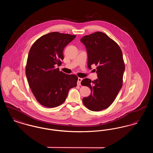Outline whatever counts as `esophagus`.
Here are the masks:
<instances>
[{
    "instance_id": "obj_1",
    "label": "esophagus",
    "mask_w": 153,
    "mask_h": 153,
    "mask_svg": "<svg viewBox=\"0 0 153 153\" xmlns=\"http://www.w3.org/2000/svg\"><path fill=\"white\" fill-rule=\"evenodd\" d=\"M82 80V79L81 78H80V77L78 78V80H77V85H81V82Z\"/></svg>"
}]
</instances>
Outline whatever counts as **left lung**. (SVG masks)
I'll return each instance as SVG.
<instances>
[{
	"instance_id": "1",
	"label": "left lung",
	"mask_w": 153,
	"mask_h": 153,
	"mask_svg": "<svg viewBox=\"0 0 153 153\" xmlns=\"http://www.w3.org/2000/svg\"><path fill=\"white\" fill-rule=\"evenodd\" d=\"M80 41L87 49L88 67L96 66L98 77L92 81L82 80L81 85L91 91L82 102L88 109L100 111L109 107L122 87L125 70L122 51L114 40L100 31L83 36Z\"/></svg>"
}]
</instances>
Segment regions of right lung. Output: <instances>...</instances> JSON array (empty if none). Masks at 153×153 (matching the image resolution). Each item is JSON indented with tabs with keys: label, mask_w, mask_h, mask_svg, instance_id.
Returning <instances> with one entry per match:
<instances>
[{
	"label": "right lung",
	"mask_w": 153,
	"mask_h": 153,
	"mask_svg": "<svg viewBox=\"0 0 153 153\" xmlns=\"http://www.w3.org/2000/svg\"><path fill=\"white\" fill-rule=\"evenodd\" d=\"M76 36L52 32L41 36L30 49L26 76L36 100L48 108L65 101L69 90L77 86L78 77L60 72L63 51Z\"/></svg>",
	"instance_id": "obj_1"
}]
</instances>
